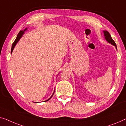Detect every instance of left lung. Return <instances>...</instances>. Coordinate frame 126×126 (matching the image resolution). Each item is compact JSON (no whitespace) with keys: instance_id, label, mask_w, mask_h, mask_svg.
I'll return each mask as SVG.
<instances>
[{"instance_id":"obj_1","label":"left lung","mask_w":126,"mask_h":126,"mask_svg":"<svg viewBox=\"0 0 126 126\" xmlns=\"http://www.w3.org/2000/svg\"><path fill=\"white\" fill-rule=\"evenodd\" d=\"M103 32H104L105 38L107 42H108V43H109V44H111L112 45H113V46H115V48H116V49L117 50V45H116V44L115 43V42H114V41L113 39H112L111 35H110V33H109L108 31H104Z\"/></svg>"}]
</instances>
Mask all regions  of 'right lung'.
<instances>
[{"instance_id":"right-lung-1","label":"right lung","mask_w":126,"mask_h":126,"mask_svg":"<svg viewBox=\"0 0 126 126\" xmlns=\"http://www.w3.org/2000/svg\"><path fill=\"white\" fill-rule=\"evenodd\" d=\"M27 28H25V29H24V31H20V32L18 33V35H17V36L16 39H15V41H14V42L13 43V44H12V48H11V54L12 53L13 50H14V48H15V46H16V45L17 44V42H18V41H19V40H20V39L21 38L22 36V35H23V34H24V33H25V32L26 31H27ZM54 92H55V91H54V92H53V93H52V94L51 95V96L50 97V98H48V99H47V100H46L45 101H48V100H50V99H51V97H52V95H53Z\"/></svg>"}]
</instances>
